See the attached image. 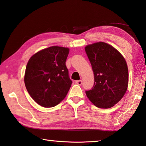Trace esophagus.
Returning a JSON list of instances; mask_svg holds the SVG:
<instances>
[{
	"label": "esophagus",
	"instance_id": "1",
	"mask_svg": "<svg viewBox=\"0 0 146 146\" xmlns=\"http://www.w3.org/2000/svg\"><path fill=\"white\" fill-rule=\"evenodd\" d=\"M75 83L76 84H77L78 85H81L82 83V81L81 80H76L75 81Z\"/></svg>",
	"mask_w": 146,
	"mask_h": 146
}]
</instances>
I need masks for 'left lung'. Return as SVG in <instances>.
Returning <instances> with one entry per match:
<instances>
[{"label":"left lung","instance_id":"8db88e82","mask_svg":"<svg viewBox=\"0 0 146 146\" xmlns=\"http://www.w3.org/2000/svg\"><path fill=\"white\" fill-rule=\"evenodd\" d=\"M85 51L94 74V86L86 94L97 107H112L127 90L129 72L125 60L114 47L101 41L87 45Z\"/></svg>","mask_w":146,"mask_h":146}]
</instances>
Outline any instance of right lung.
<instances>
[{"instance_id": "obj_1", "label": "right lung", "mask_w": 146, "mask_h": 146, "mask_svg": "<svg viewBox=\"0 0 146 146\" xmlns=\"http://www.w3.org/2000/svg\"><path fill=\"white\" fill-rule=\"evenodd\" d=\"M69 49L52 46L34 54L28 62L25 84L31 98L38 105L53 107L66 98L72 81L66 61Z\"/></svg>"}]
</instances>
